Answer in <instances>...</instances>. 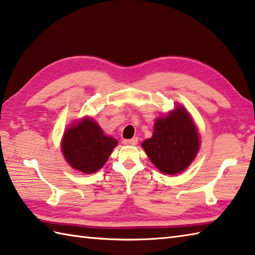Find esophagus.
I'll return each mask as SVG.
<instances>
[{"label": "esophagus", "instance_id": "34e87169", "mask_svg": "<svg viewBox=\"0 0 255 255\" xmlns=\"http://www.w3.org/2000/svg\"><path fill=\"white\" fill-rule=\"evenodd\" d=\"M123 142L124 144H126V146H136L138 143V138L133 137L132 139H125Z\"/></svg>", "mask_w": 255, "mask_h": 255}]
</instances>
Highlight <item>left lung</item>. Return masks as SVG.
I'll return each instance as SVG.
<instances>
[{"label":"left lung","mask_w":255,"mask_h":255,"mask_svg":"<svg viewBox=\"0 0 255 255\" xmlns=\"http://www.w3.org/2000/svg\"><path fill=\"white\" fill-rule=\"evenodd\" d=\"M141 146L159 170L177 174L190 166L200 147V137L190 114L178 106L154 122L152 137Z\"/></svg>","instance_id":"1"}]
</instances>
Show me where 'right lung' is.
<instances>
[{
  "label": "right lung",
  "instance_id": "right-lung-1",
  "mask_svg": "<svg viewBox=\"0 0 255 255\" xmlns=\"http://www.w3.org/2000/svg\"><path fill=\"white\" fill-rule=\"evenodd\" d=\"M116 139L107 136L92 118H83L67 128L62 139V151L73 169L94 173L102 169L108 160Z\"/></svg>",
  "mask_w": 255,
  "mask_h": 255
}]
</instances>
